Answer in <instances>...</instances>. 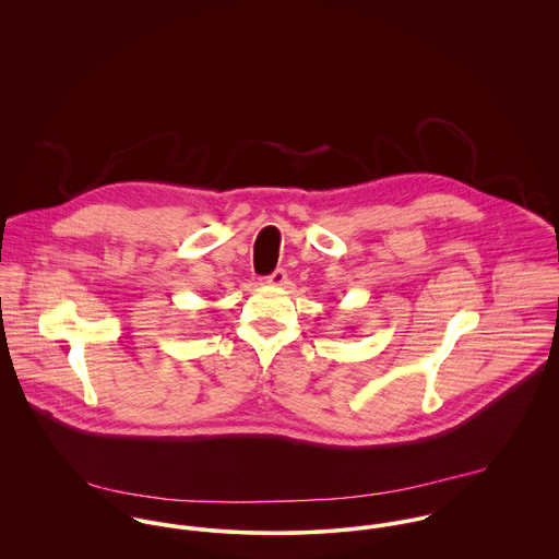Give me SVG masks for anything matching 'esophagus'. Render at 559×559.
<instances>
[{
  "instance_id": "esophagus-1",
  "label": "esophagus",
  "mask_w": 559,
  "mask_h": 559,
  "mask_svg": "<svg viewBox=\"0 0 559 559\" xmlns=\"http://www.w3.org/2000/svg\"><path fill=\"white\" fill-rule=\"evenodd\" d=\"M286 280H288V275H286V271L284 269H277V271H273L269 277H264V284H269V286H284L286 284Z\"/></svg>"
}]
</instances>
